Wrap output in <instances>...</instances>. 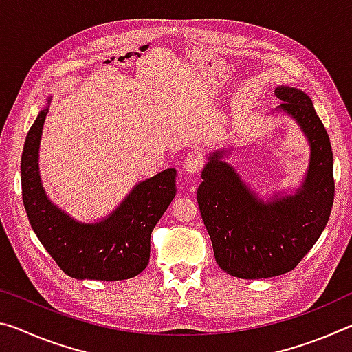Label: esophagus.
Segmentation results:
<instances>
[{
  "instance_id": "34e87169",
  "label": "esophagus",
  "mask_w": 352,
  "mask_h": 352,
  "mask_svg": "<svg viewBox=\"0 0 352 352\" xmlns=\"http://www.w3.org/2000/svg\"><path fill=\"white\" fill-rule=\"evenodd\" d=\"M183 168L184 172H188V174H199L201 168H204V158L195 152L189 153L188 157L183 160Z\"/></svg>"
}]
</instances>
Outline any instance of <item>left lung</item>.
Masks as SVG:
<instances>
[{
    "mask_svg": "<svg viewBox=\"0 0 352 352\" xmlns=\"http://www.w3.org/2000/svg\"><path fill=\"white\" fill-rule=\"evenodd\" d=\"M276 113L290 116L311 147L309 168L295 192L262 200L217 148L208 155L197 189L201 219L220 269L231 276L261 279L284 275L300 264L323 233L333 204L332 148L311 98L279 85Z\"/></svg>",
    "mask_w": 352,
    "mask_h": 352,
    "instance_id": "obj_1",
    "label": "left lung"
}]
</instances>
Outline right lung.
Here are the masks:
<instances>
[{"mask_svg": "<svg viewBox=\"0 0 352 352\" xmlns=\"http://www.w3.org/2000/svg\"><path fill=\"white\" fill-rule=\"evenodd\" d=\"M51 99L29 130L21 155L23 204L34 233L71 278L121 281L140 275L151 258L152 230L177 194V170L166 169L135 184L98 222H79L52 204L41 184L38 148Z\"/></svg>", "mask_w": 352, "mask_h": 352, "instance_id": "obj_1", "label": "right lung"}]
</instances>
